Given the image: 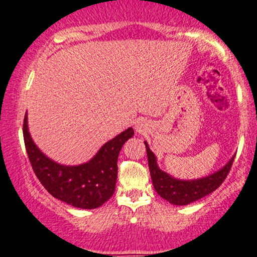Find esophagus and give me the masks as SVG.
<instances>
[{
    "mask_svg": "<svg viewBox=\"0 0 257 257\" xmlns=\"http://www.w3.org/2000/svg\"><path fill=\"white\" fill-rule=\"evenodd\" d=\"M147 123L144 121H137L135 125L136 132H138V134H143V132H145V130H147Z\"/></svg>",
    "mask_w": 257,
    "mask_h": 257,
    "instance_id": "1",
    "label": "esophagus"
}]
</instances>
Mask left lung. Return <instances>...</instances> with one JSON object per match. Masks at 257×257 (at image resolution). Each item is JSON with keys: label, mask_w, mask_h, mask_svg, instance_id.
Here are the masks:
<instances>
[{"label": "left lung", "mask_w": 257, "mask_h": 257, "mask_svg": "<svg viewBox=\"0 0 257 257\" xmlns=\"http://www.w3.org/2000/svg\"><path fill=\"white\" fill-rule=\"evenodd\" d=\"M144 144L145 148H147L149 169H150V175L155 191L164 200L177 206L188 205L216 191L225 180L227 174H229L230 168L232 166V162L236 156L235 154L225 166L221 167L217 172L210 174V175L199 177V179L183 180L176 179L170 174L163 172L158 167L157 157L150 150L147 142H144Z\"/></svg>", "instance_id": "left-lung-1"}]
</instances>
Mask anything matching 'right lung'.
Returning <instances> with one entry per match:
<instances>
[{
    "instance_id": "add662e5",
    "label": "right lung",
    "mask_w": 257,
    "mask_h": 257,
    "mask_svg": "<svg viewBox=\"0 0 257 257\" xmlns=\"http://www.w3.org/2000/svg\"><path fill=\"white\" fill-rule=\"evenodd\" d=\"M135 131L128 127L104 143L87 162L65 166L47 157L34 143L28 130L27 113L24 139L34 173L53 198L77 208L91 210L102 206L115 191L120 150Z\"/></svg>"
}]
</instances>
